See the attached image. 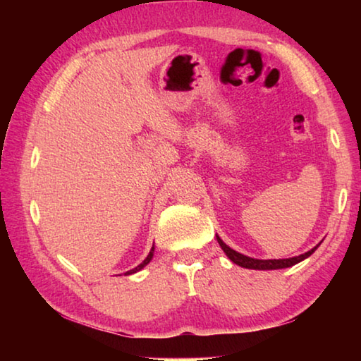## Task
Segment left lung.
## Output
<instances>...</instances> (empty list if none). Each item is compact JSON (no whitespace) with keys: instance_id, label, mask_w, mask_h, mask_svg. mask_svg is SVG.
I'll use <instances>...</instances> for the list:
<instances>
[{"instance_id":"1","label":"left lung","mask_w":361,"mask_h":361,"mask_svg":"<svg viewBox=\"0 0 361 361\" xmlns=\"http://www.w3.org/2000/svg\"><path fill=\"white\" fill-rule=\"evenodd\" d=\"M216 240L219 243V247L223 248V252L228 255V258L232 262H235V264L240 267L258 269V271H272V269H285V267L295 266V264H298V262H301L302 259L309 258V256L312 255L317 248H319V245H317L312 250H309L307 253L299 255V256H295V258H288V259H255V258H250V256H245L242 253H237L235 250L229 248L221 239H219L218 235H216Z\"/></svg>"}]
</instances>
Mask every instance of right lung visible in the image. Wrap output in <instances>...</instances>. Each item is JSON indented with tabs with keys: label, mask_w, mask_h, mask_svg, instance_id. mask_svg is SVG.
<instances>
[{
	"label": "right lung",
	"mask_w": 361,
	"mask_h": 361,
	"mask_svg": "<svg viewBox=\"0 0 361 361\" xmlns=\"http://www.w3.org/2000/svg\"><path fill=\"white\" fill-rule=\"evenodd\" d=\"M152 253H154V247H152L151 248V252H149V255L148 256H146V259L142 262V264H140V266H137V267H133V269H130V271L129 272H126L127 274V276H129V274H135V272H138L140 271V269H143L146 264H148V262L151 261V258H152Z\"/></svg>",
	"instance_id": "add662e5"
}]
</instances>
